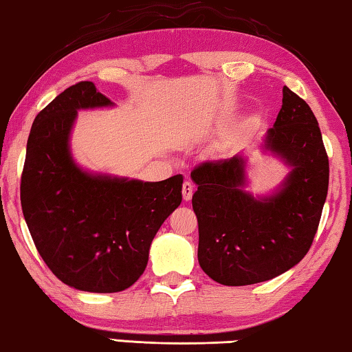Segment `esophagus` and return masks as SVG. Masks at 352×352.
<instances>
[{
	"label": "esophagus",
	"mask_w": 352,
	"mask_h": 352,
	"mask_svg": "<svg viewBox=\"0 0 352 352\" xmlns=\"http://www.w3.org/2000/svg\"><path fill=\"white\" fill-rule=\"evenodd\" d=\"M183 199L185 200H191L192 192H194V185L191 182H185L183 183Z\"/></svg>",
	"instance_id": "obj_1"
}]
</instances>
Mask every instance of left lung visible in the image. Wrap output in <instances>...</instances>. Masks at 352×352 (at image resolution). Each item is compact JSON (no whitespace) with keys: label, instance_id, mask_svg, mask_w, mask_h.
<instances>
[{"label":"left lung","instance_id":"left-lung-1","mask_svg":"<svg viewBox=\"0 0 352 352\" xmlns=\"http://www.w3.org/2000/svg\"><path fill=\"white\" fill-rule=\"evenodd\" d=\"M270 150L292 167L280 188L254 197L246 186V158L194 167L197 191L199 265L228 287L266 282L304 258L320 226L329 186V160L310 106L283 87L282 108L265 136Z\"/></svg>","mask_w":352,"mask_h":352}]
</instances>
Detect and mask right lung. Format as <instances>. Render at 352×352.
Masks as SVG:
<instances>
[{
  "label": "right lung",
  "instance_id": "1",
  "mask_svg": "<svg viewBox=\"0 0 352 352\" xmlns=\"http://www.w3.org/2000/svg\"><path fill=\"white\" fill-rule=\"evenodd\" d=\"M113 104L91 81L65 89L34 119L21 174V208L38 254L60 282L81 292L131 287L156 232L182 204V175L141 182L75 164L70 133L78 111Z\"/></svg>",
  "mask_w": 352,
  "mask_h": 352
}]
</instances>
